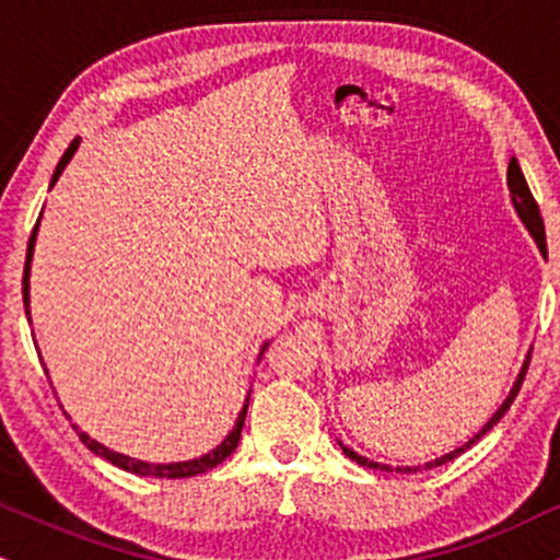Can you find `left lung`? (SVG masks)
Returning a JSON list of instances; mask_svg holds the SVG:
<instances>
[{
	"mask_svg": "<svg viewBox=\"0 0 560 560\" xmlns=\"http://www.w3.org/2000/svg\"><path fill=\"white\" fill-rule=\"evenodd\" d=\"M506 179H509V190H511V200H514V208H516V213L522 215V221H524V226L529 229V234L532 237H535V242H537V247H540V253L545 255L548 253V245H545V224H542V215H540V206H537V200L532 198V192H529V185H527V179H524V174H522V170H518V161L516 159H511L509 161V174H506ZM529 357H532V352H529ZM529 357H527V362H524V368H522V373H518V378H516V383H514V388H511V394H509V399L501 404V409H498V412L490 417L488 422H485V428L480 430V433H477L475 438H469L467 443H464L462 448H456V451H451V454H446V456H441V459H435V462H430V464H425V467L430 469V467H441V464H446V462H451V459H456V456L459 454H464V451H467L469 446H475L477 441H480V438L488 433L490 428L495 425L498 420H501L503 415L509 412V407L511 404H514V399H516V394H518V388H522V383H524V375H527V368H529ZM341 451H345V454L349 456V459L352 462H357V464H362V467H370V469H390V467H386V464H378V462H370V459H365V456H360V454H354L352 448H347V446H341ZM401 472H417V467H401Z\"/></svg>",
	"mask_w": 560,
	"mask_h": 560,
	"instance_id": "left-lung-1",
	"label": "left lung"
}]
</instances>
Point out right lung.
<instances>
[{"mask_svg": "<svg viewBox=\"0 0 560 560\" xmlns=\"http://www.w3.org/2000/svg\"><path fill=\"white\" fill-rule=\"evenodd\" d=\"M78 145H80V138H75L70 143V148H67L65 151V156L59 159V164H57V170H54V177H51V185L54 182L59 179V174H62V170L67 166V161L72 159V153L78 151ZM36 229H38V221H36V226H33V232H31V240H28V255H25V268H23V305H25V315H31V310H28V289H31V281H28V276H31V258H33V245H36ZM266 349V347H262ZM247 404H250V394H247V401H245V407H242V412H240V417H237V422H234V428H232V433H229L224 441L219 443V446H215L211 454H206V456H200V459H190V462H174V464H148V462H138V459H130V456H125V454H117V451H109L106 446H101V443H96L93 441V438H88L83 430H78V425H72L78 430V435H80V441L85 443L88 448L93 451V454L96 456H104L106 462H112L114 467H119V469H125V472H132V475H140V477H170V480H179V477H192V475H203V472H208V469H213L215 464H221L226 459L229 454H232L234 448H237V443H240V435H242V425H245V415H247Z\"/></svg>", "mask_w": 560, "mask_h": 560, "instance_id": "add662e5", "label": "right lung"}]
</instances>
